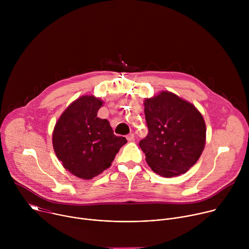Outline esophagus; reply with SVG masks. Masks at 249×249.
Here are the masks:
<instances>
[{
  "label": "esophagus",
  "instance_id": "esophagus-1",
  "mask_svg": "<svg viewBox=\"0 0 249 249\" xmlns=\"http://www.w3.org/2000/svg\"><path fill=\"white\" fill-rule=\"evenodd\" d=\"M126 138H127V140H128L129 142H132V141H134L135 135H134L133 133H129V134L126 136Z\"/></svg>",
  "mask_w": 249,
  "mask_h": 249
}]
</instances>
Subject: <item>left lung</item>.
I'll use <instances>...</instances> for the list:
<instances>
[{
  "label": "left lung",
  "instance_id": "8db88e82",
  "mask_svg": "<svg viewBox=\"0 0 249 249\" xmlns=\"http://www.w3.org/2000/svg\"><path fill=\"white\" fill-rule=\"evenodd\" d=\"M147 137L139 146L157 174L185 173L199 160L206 142V125L193 104L169 91L146 98Z\"/></svg>",
  "mask_w": 249,
  "mask_h": 249
}]
</instances>
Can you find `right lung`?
<instances>
[{"mask_svg": "<svg viewBox=\"0 0 249 249\" xmlns=\"http://www.w3.org/2000/svg\"><path fill=\"white\" fill-rule=\"evenodd\" d=\"M102 101L83 95L63 112L57 121L53 148L63 166L75 176L91 179L111 165L120 148L127 143L114 135L106 119L97 117Z\"/></svg>", "mask_w": 249, "mask_h": 249, "instance_id": "obj_1", "label": "right lung"}]
</instances>
